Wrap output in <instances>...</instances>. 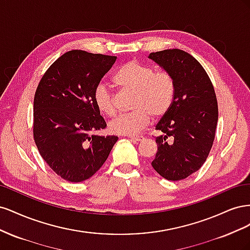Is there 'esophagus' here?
<instances>
[{"label": "esophagus", "instance_id": "34e87169", "mask_svg": "<svg viewBox=\"0 0 250 250\" xmlns=\"http://www.w3.org/2000/svg\"><path fill=\"white\" fill-rule=\"evenodd\" d=\"M131 141H134V142H142L144 141V137H142V135H132V137H130Z\"/></svg>", "mask_w": 250, "mask_h": 250}]
</instances>
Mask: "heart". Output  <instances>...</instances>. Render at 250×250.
I'll return each mask as SVG.
<instances>
[{
  "mask_svg": "<svg viewBox=\"0 0 250 250\" xmlns=\"http://www.w3.org/2000/svg\"><path fill=\"white\" fill-rule=\"evenodd\" d=\"M112 81L127 92L133 93L132 111L113 120L109 125L113 133L135 135L155 120L169 112L175 98L176 86L168 72H156L152 66L131 60L121 65L112 76ZM97 109L106 117L117 113L115 97L104 84H98L93 94Z\"/></svg>",
  "mask_w": 250,
  "mask_h": 250,
  "instance_id": "obj_1",
  "label": "heart"
}]
</instances>
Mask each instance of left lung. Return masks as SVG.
<instances>
[{
  "label": "left lung",
  "mask_w": 250,
  "mask_h": 250,
  "mask_svg": "<svg viewBox=\"0 0 250 250\" xmlns=\"http://www.w3.org/2000/svg\"><path fill=\"white\" fill-rule=\"evenodd\" d=\"M172 75L176 93L169 112L157 123L153 169L168 180H181L198 171L215 140L218 103L208 75L191 54L170 49L150 53Z\"/></svg>",
  "instance_id": "8db88e82"
}]
</instances>
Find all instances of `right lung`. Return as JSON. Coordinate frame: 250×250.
Wrapping results in <instances>:
<instances>
[{
	"mask_svg": "<svg viewBox=\"0 0 250 250\" xmlns=\"http://www.w3.org/2000/svg\"><path fill=\"white\" fill-rule=\"evenodd\" d=\"M117 57L82 50L64 53L44 73L33 103V138L42 157L71 183L92 177L107 160L116 135H97L106 122L93 94Z\"/></svg>",
	"mask_w": 250,
	"mask_h": 250,
	"instance_id": "1",
	"label": "right lung"
}]
</instances>
